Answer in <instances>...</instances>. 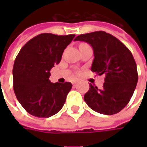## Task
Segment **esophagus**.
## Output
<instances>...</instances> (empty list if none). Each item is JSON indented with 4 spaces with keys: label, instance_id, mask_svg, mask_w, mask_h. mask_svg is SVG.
<instances>
[{
    "label": "esophagus",
    "instance_id": "1",
    "mask_svg": "<svg viewBox=\"0 0 147 147\" xmlns=\"http://www.w3.org/2000/svg\"><path fill=\"white\" fill-rule=\"evenodd\" d=\"M78 81H79V80H74L73 81H72V84H76Z\"/></svg>",
    "mask_w": 147,
    "mask_h": 147
}]
</instances>
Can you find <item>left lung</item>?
Segmentation results:
<instances>
[{
	"instance_id": "obj_1",
	"label": "left lung",
	"mask_w": 147,
	"mask_h": 147,
	"mask_svg": "<svg viewBox=\"0 0 147 147\" xmlns=\"http://www.w3.org/2000/svg\"><path fill=\"white\" fill-rule=\"evenodd\" d=\"M75 41L92 46L94 59L91 71L105 76L102 89L90 84L84 101L99 113H119L129 102L138 82L136 63L131 51L116 37L102 30L78 35Z\"/></svg>"
}]
</instances>
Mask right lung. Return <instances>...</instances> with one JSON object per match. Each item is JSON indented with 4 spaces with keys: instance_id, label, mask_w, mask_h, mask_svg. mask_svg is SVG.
<instances>
[{
    "instance_id": "right-lung-1",
    "label": "right lung",
    "mask_w": 147,
    "mask_h": 147,
    "mask_svg": "<svg viewBox=\"0 0 147 147\" xmlns=\"http://www.w3.org/2000/svg\"><path fill=\"white\" fill-rule=\"evenodd\" d=\"M75 34L37 35L22 47L13 66V89L28 113L47 118L57 113L66 101L71 83H51L50 70L61 62L63 52Z\"/></svg>"
}]
</instances>
